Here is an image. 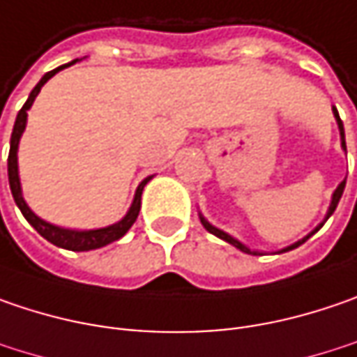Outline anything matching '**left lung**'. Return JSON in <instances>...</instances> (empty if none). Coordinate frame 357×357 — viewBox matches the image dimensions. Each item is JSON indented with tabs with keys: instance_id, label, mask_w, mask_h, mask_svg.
<instances>
[{
	"instance_id": "obj_1",
	"label": "left lung",
	"mask_w": 357,
	"mask_h": 357,
	"mask_svg": "<svg viewBox=\"0 0 357 357\" xmlns=\"http://www.w3.org/2000/svg\"><path fill=\"white\" fill-rule=\"evenodd\" d=\"M333 113H335V119H337V125H340V131H342V145H344V149H346V135H344V123H342V119H340V115H337V111H335V109H333ZM344 188H346V181H342V183L337 185V190L333 192V199H331V206H329V212H327V218H329V216H331V214L335 212V208H337V204H340V198H342V194H344ZM327 218H325V220H327ZM199 220H202V224H204V228H206V230H208L210 234H214V236H218V238H222V241L230 242L232 246H236V248H241L242 252H248V255H259V252H252V250H248V248H246L244 244H241V242L236 241V238H232V236H228L226 232H222V230H218V228H214V226H212L210 222L204 220L202 216H199ZM321 226H324V224H321ZM321 226H319V228H321ZM319 228H315V230H313V232H311L309 236H305L303 241H299V242H295V244H291V246H287V248H284V250H281V252H287V250H293V248H297V246H301V244H303L305 241H309V238H311V236H313V234H315V232H317Z\"/></svg>"
}]
</instances>
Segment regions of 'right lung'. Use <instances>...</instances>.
I'll use <instances>...</instances> for the list:
<instances>
[{
    "mask_svg": "<svg viewBox=\"0 0 357 357\" xmlns=\"http://www.w3.org/2000/svg\"><path fill=\"white\" fill-rule=\"evenodd\" d=\"M74 62H76V60H73L70 64H74ZM70 64H64V66H60V68H56V70H50L48 74H44V76H42V80L33 86V91L30 93V96H28L26 105L20 109V113H17V116H15L13 131H11L10 155H8V176H10L11 196H13V199H15L17 208L22 210L24 218L30 222L33 228L38 230V234H40V236H44L48 242L56 244V246H60V248L82 252V250H95V248H100V246H107V244L119 241L121 236H125V234H127V230L133 226V222H135L137 216H139V210H141V192H143L145 183H147L151 178H147L141 181V185L137 188L133 206H131V210L127 212V216H125L123 220L116 222V224H113V226H107V228H98V230H82V232H78V230H64V228H58V226H52V224H48V222L40 220V218L33 214L32 210L28 208V204H26L24 198H22V188H20V178H17V143H20V137H22V133H24V129H26L28 109L32 107L33 98L38 96L40 89H42V86H44V84H46V82H48V80H50L58 70H62V68H66V66H70Z\"/></svg>",
    "mask_w": 357,
    "mask_h": 357,
    "instance_id": "obj_1",
    "label": "right lung"
}]
</instances>
